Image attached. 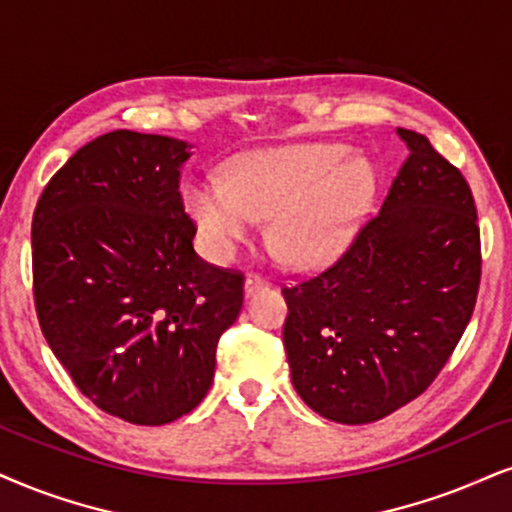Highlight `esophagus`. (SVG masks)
Here are the masks:
<instances>
[{"label":"esophagus","instance_id":"34e87169","mask_svg":"<svg viewBox=\"0 0 512 512\" xmlns=\"http://www.w3.org/2000/svg\"><path fill=\"white\" fill-rule=\"evenodd\" d=\"M268 287V282L263 280V277H258V275H249L244 280V296H251V294H256V292H261V289H266Z\"/></svg>","mask_w":512,"mask_h":512}]
</instances>
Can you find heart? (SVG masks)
<instances>
[{"label":"heart","instance_id":"1","mask_svg":"<svg viewBox=\"0 0 512 512\" xmlns=\"http://www.w3.org/2000/svg\"><path fill=\"white\" fill-rule=\"evenodd\" d=\"M375 168L344 144L306 142L258 149L223 178L192 175L182 204L208 254L227 258L268 218V244L294 266L342 254L375 194Z\"/></svg>","mask_w":512,"mask_h":512}]
</instances>
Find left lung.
Segmentation results:
<instances>
[{
  "label": "left lung",
  "mask_w": 512,
  "mask_h": 512,
  "mask_svg": "<svg viewBox=\"0 0 512 512\" xmlns=\"http://www.w3.org/2000/svg\"><path fill=\"white\" fill-rule=\"evenodd\" d=\"M408 159L344 256L285 287L287 361L296 394L342 425H368L430 387L477 301L472 192L425 135L396 128Z\"/></svg>",
  "instance_id": "8db88e82"
}]
</instances>
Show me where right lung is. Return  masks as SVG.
<instances>
[{
  "mask_svg": "<svg viewBox=\"0 0 512 512\" xmlns=\"http://www.w3.org/2000/svg\"><path fill=\"white\" fill-rule=\"evenodd\" d=\"M192 144L113 130L75 151L33 216L35 308L75 387L132 425H166L211 389L242 275L201 261L178 192Z\"/></svg>",
  "mask_w": 512,
  "mask_h": 512,
  "instance_id": "right-lung-1",
  "label": "right lung"
}]
</instances>
